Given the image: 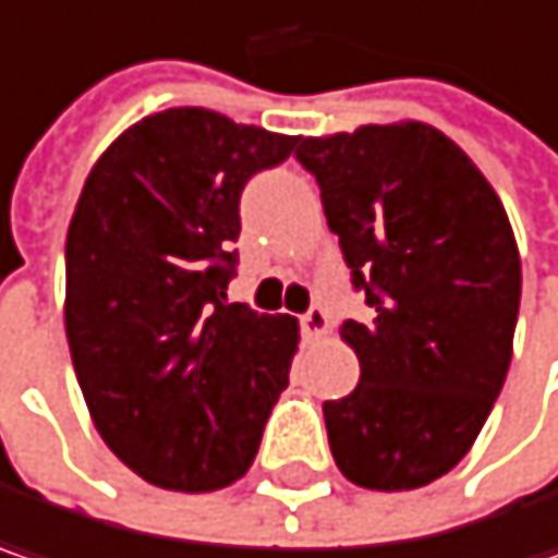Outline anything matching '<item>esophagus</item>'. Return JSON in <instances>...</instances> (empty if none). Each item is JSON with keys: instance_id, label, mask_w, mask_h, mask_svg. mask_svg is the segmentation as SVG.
Segmentation results:
<instances>
[{"instance_id": "34e87169", "label": "esophagus", "mask_w": 558, "mask_h": 558, "mask_svg": "<svg viewBox=\"0 0 558 558\" xmlns=\"http://www.w3.org/2000/svg\"><path fill=\"white\" fill-rule=\"evenodd\" d=\"M300 329H303V338H306V341L319 338L323 331L329 329V316H326V310L313 306L310 313H303V316H300Z\"/></svg>"}]
</instances>
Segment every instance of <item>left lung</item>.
I'll use <instances>...</instances> for the list:
<instances>
[{
    "instance_id": "left-lung-1",
    "label": "left lung",
    "mask_w": 558,
    "mask_h": 558,
    "mask_svg": "<svg viewBox=\"0 0 558 558\" xmlns=\"http://www.w3.org/2000/svg\"><path fill=\"white\" fill-rule=\"evenodd\" d=\"M293 156L374 310L341 326L361 380L323 405L331 457L364 488L428 485L466 457L508 377L521 306L508 214L470 156L418 121L306 136Z\"/></svg>"
}]
</instances>
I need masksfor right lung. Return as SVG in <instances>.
<instances>
[{"label":"right lung","mask_w":558,"mask_h":558,"mask_svg":"<svg viewBox=\"0 0 558 558\" xmlns=\"http://www.w3.org/2000/svg\"><path fill=\"white\" fill-rule=\"evenodd\" d=\"M300 136L169 108L121 133L66 232V338L105 444L140 480L214 492L255 460L296 319L227 303L239 197Z\"/></svg>","instance_id":"right-lung-1"}]
</instances>
